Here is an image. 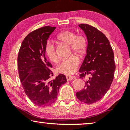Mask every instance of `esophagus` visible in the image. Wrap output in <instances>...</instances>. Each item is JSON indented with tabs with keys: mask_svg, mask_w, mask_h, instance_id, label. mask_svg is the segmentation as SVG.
I'll return each instance as SVG.
<instances>
[{
	"mask_svg": "<svg viewBox=\"0 0 130 130\" xmlns=\"http://www.w3.org/2000/svg\"><path fill=\"white\" fill-rule=\"evenodd\" d=\"M73 78H75V77H73V76H67V81L72 80Z\"/></svg>",
	"mask_w": 130,
	"mask_h": 130,
	"instance_id": "1",
	"label": "esophagus"
}]
</instances>
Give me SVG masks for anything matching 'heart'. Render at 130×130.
<instances>
[{"label":"heart","mask_w":130,"mask_h":130,"mask_svg":"<svg viewBox=\"0 0 130 130\" xmlns=\"http://www.w3.org/2000/svg\"><path fill=\"white\" fill-rule=\"evenodd\" d=\"M58 40L70 45V53L73 52L80 57L84 56L87 51V41L83 36L77 35L74 32L65 30L61 32L57 36ZM45 53L48 58L53 62L58 61L56 47L54 44L50 41H47L45 46ZM80 61L75 56H72L69 58L63 60L57 67L59 73L65 75H70L74 73L78 67Z\"/></svg>","instance_id":"obj_1"}]
</instances>
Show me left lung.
Here are the masks:
<instances>
[{"instance_id":"8db88e82","label":"left lung","mask_w":130,"mask_h":130,"mask_svg":"<svg viewBox=\"0 0 130 130\" xmlns=\"http://www.w3.org/2000/svg\"><path fill=\"white\" fill-rule=\"evenodd\" d=\"M88 39L87 55L79 70L80 78L89 76L84 89L76 93L81 102L92 104L100 100L108 91L115 70L113 50L106 36L88 24L78 25Z\"/></svg>"}]
</instances>
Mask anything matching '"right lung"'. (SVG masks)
<instances>
[{
	"label": "right lung",
	"mask_w": 130,
	"mask_h": 130,
	"mask_svg": "<svg viewBox=\"0 0 130 130\" xmlns=\"http://www.w3.org/2000/svg\"><path fill=\"white\" fill-rule=\"evenodd\" d=\"M55 28L45 26L31 32L23 41L18 56L19 76L24 91L32 103L39 107L53 104L60 87L67 81L62 74L50 80L52 65L45 57V46Z\"/></svg>",
	"instance_id": "obj_1"
}]
</instances>
